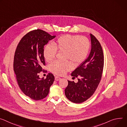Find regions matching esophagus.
Returning <instances> with one entry per match:
<instances>
[{
	"label": "esophagus",
	"instance_id": "esophagus-1",
	"mask_svg": "<svg viewBox=\"0 0 127 127\" xmlns=\"http://www.w3.org/2000/svg\"><path fill=\"white\" fill-rule=\"evenodd\" d=\"M60 79H61V78L59 76H56L55 77V80H56V81H58V80H59Z\"/></svg>",
	"mask_w": 127,
	"mask_h": 127
}]
</instances>
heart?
<instances>
[{"label":"heart","mask_w":127,"mask_h":127,"mask_svg":"<svg viewBox=\"0 0 127 127\" xmlns=\"http://www.w3.org/2000/svg\"><path fill=\"white\" fill-rule=\"evenodd\" d=\"M90 48L89 39L85 37L69 34L60 36L53 44H48L44 49L43 55L48 62L53 61L56 57L57 50L65 51V58L70 59L75 65L83 63L87 58ZM51 71L57 74L62 75L66 71L71 70V63L69 61H56L51 64Z\"/></svg>","instance_id":"obj_1"}]
</instances>
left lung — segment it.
<instances>
[{
  "label": "left lung",
  "mask_w": 127,
  "mask_h": 127,
  "mask_svg": "<svg viewBox=\"0 0 127 127\" xmlns=\"http://www.w3.org/2000/svg\"><path fill=\"white\" fill-rule=\"evenodd\" d=\"M91 50L88 58L71 73L74 77H79L78 82L68 80L65 90L66 98L75 103L86 101L94 93L101 78L104 66V56L101 45L97 39L90 34Z\"/></svg>",
  "instance_id": "1"
}]
</instances>
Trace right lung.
<instances>
[{
  "label": "right lung",
  "instance_id": "right-lung-1",
  "mask_svg": "<svg viewBox=\"0 0 127 127\" xmlns=\"http://www.w3.org/2000/svg\"><path fill=\"white\" fill-rule=\"evenodd\" d=\"M55 37L42 30H34L23 37L16 50L14 70L18 85L23 93L33 100L47 97L54 81L52 73H48L46 78H40L38 73L45 64L44 45Z\"/></svg>",
  "mask_w": 127,
  "mask_h": 127
}]
</instances>
